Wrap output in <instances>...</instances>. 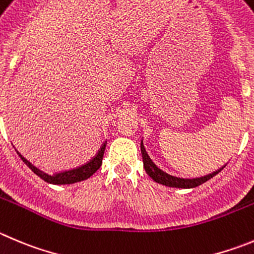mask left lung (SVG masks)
<instances>
[{
    "label": "left lung",
    "instance_id": "8db88e82",
    "mask_svg": "<svg viewBox=\"0 0 254 254\" xmlns=\"http://www.w3.org/2000/svg\"><path fill=\"white\" fill-rule=\"evenodd\" d=\"M140 149H141V155H143L144 168H145V172L148 173L149 177H150L154 182H156V183L163 184V186H167V187H172V188H183V189L195 188V187L200 186V184L209 181L210 178L214 177L215 174H218L220 170L226 167V165H224V167H222L220 169H218L217 172H213L212 174L204 175V177L193 178V179H184V178H178V177H174V175L168 174V173L163 172L162 169H159V168L156 167V165L151 162V159L149 158L148 154H146L145 148H144L143 145V140H141Z\"/></svg>",
    "mask_w": 254,
    "mask_h": 254
}]
</instances>
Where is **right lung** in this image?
<instances>
[{
	"label": "right lung",
	"mask_w": 254,
	"mask_h": 254,
	"mask_svg": "<svg viewBox=\"0 0 254 254\" xmlns=\"http://www.w3.org/2000/svg\"><path fill=\"white\" fill-rule=\"evenodd\" d=\"M105 146L106 143H104L101 145L100 150L98 151V154L92 158L90 162H87L86 164L81 165V167L76 168V169H71V170H65V172L61 173H56L54 175H49L46 173H44L42 170H40L39 168H36L35 165L31 164L27 159H25L22 155V160L25 162V164L30 168L32 172L35 173L36 175H39L41 179H44L45 182L50 184H56V186H61V184H72V183H77V182H81L87 179V178L91 177L99 168L101 167L103 164V156H104V151H105Z\"/></svg>",
	"instance_id": "1"
}]
</instances>
